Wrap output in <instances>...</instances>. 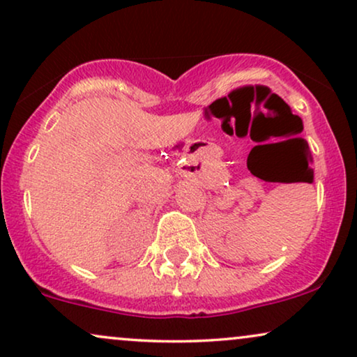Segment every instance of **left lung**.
Wrapping results in <instances>:
<instances>
[{
    "instance_id": "obj_1",
    "label": "left lung",
    "mask_w": 357,
    "mask_h": 357,
    "mask_svg": "<svg viewBox=\"0 0 357 357\" xmlns=\"http://www.w3.org/2000/svg\"><path fill=\"white\" fill-rule=\"evenodd\" d=\"M308 172H310V175H313V170H312V169H310V167H308Z\"/></svg>"
}]
</instances>
